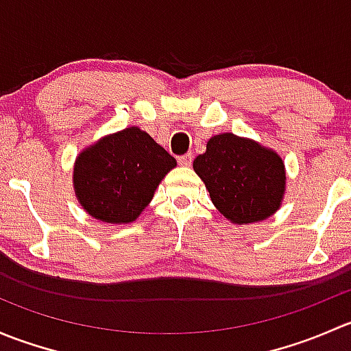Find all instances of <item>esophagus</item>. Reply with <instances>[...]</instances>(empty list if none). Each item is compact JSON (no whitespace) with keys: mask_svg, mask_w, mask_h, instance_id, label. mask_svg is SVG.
<instances>
[{"mask_svg":"<svg viewBox=\"0 0 351 351\" xmlns=\"http://www.w3.org/2000/svg\"><path fill=\"white\" fill-rule=\"evenodd\" d=\"M192 161H193L192 153H186V154L180 156V158H178L180 166H190V165H192Z\"/></svg>","mask_w":351,"mask_h":351,"instance_id":"1","label":"esophagus"}]
</instances>
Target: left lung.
Masks as SVG:
<instances>
[{"label":"left lung","mask_w":351,"mask_h":351,"mask_svg":"<svg viewBox=\"0 0 351 351\" xmlns=\"http://www.w3.org/2000/svg\"><path fill=\"white\" fill-rule=\"evenodd\" d=\"M193 169L212 204L234 224L265 221L278 210L285 193V166L275 151L231 132L208 139Z\"/></svg>","instance_id":"1"}]
</instances>
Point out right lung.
Wrapping results in <instances>:
<instances>
[{
  "mask_svg": "<svg viewBox=\"0 0 351 351\" xmlns=\"http://www.w3.org/2000/svg\"><path fill=\"white\" fill-rule=\"evenodd\" d=\"M175 166L176 159L149 134L127 127L77 156L74 192L91 217L108 224H129L149 205L154 190Z\"/></svg>",
  "mask_w": 351,
  "mask_h": 351,
  "instance_id": "1",
  "label": "right lung"
}]
</instances>
